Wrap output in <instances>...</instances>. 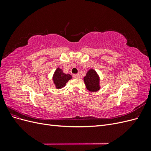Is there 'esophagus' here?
I'll return each instance as SVG.
<instances>
[{"label":"esophagus","mask_w":151,"mask_h":151,"mask_svg":"<svg viewBox=\"0 0 151 151\" xmlns=\"http://www.w3.org/2000/svg\"><path fill=\"white\" fill-rule=\"evenodd\" d=\"M74 79H79L80 78V75L79 74H74L72 76Z\"/></svg>","instance_id":"34e87169"}]
</instances>
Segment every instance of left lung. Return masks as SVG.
Listing matches in <instances>:
<instances>
[{
  "instance_id": "obj_1",
  "label": "left lung",
  "mask_w": 151,
  "mask_h": 151,
  "mask_svg": "<svg viewBox=\"0 0 151 151\" xmlns=\"http://www.w3.org/2000/svg\"><path fill=\"white\" fill-rule=\"evenodd\" d=\"M84 81L89 91L96 92L99 89V78L94 70H89L84 77Z\"/></svg>"
}]
</instances>
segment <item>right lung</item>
I'll return each mask as SVG.
<instances>
[{
  "instance_id": "obj_1",
  "label": "right lung",
  "mask_w": 151,
  "mask_h": 151,
  "mask_svg": "<svg viewBox=\"0 0 151 151\" xmlns=\"http://www.w3.org/2000/svg\"><path fill=\"white\" fill-rule=\"evenodd\" d=\"M72 79V76L70 74H65L63 72L62 69L57 68L54 73L53 80L54 84H55L57 89L62 88L64 87L68 80Z\"/></svg>"
}]
</instances>
